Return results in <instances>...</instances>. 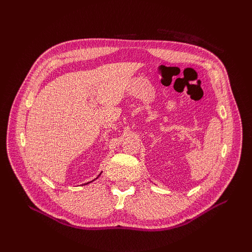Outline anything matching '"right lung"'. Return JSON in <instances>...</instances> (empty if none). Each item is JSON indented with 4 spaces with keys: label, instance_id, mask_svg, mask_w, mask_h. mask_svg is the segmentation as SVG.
Here are the masks:
<instances>
[{
    "label": "right lung",
    "instance_id": "1",
    "mask_svg": "<svg viewBox=\"0 0 252 252\" xmlns=\"http://www.w3.org/2000/svg\"><path fill=\"white\" fill-rule=\"evenodd\" d=\"M87 184H88V183H87Z\"/></svg>",
    "mask_w": 252,
    "mask_h": 252
}]
</instances>
